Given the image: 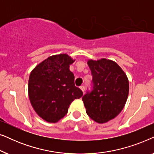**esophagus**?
Instances as JSON below:
<instances>
[{"instance_id":"obj_1","label":"esophagus","mask_w":154,"mask_h":154,"mask_svg":"<svg viewBox=\"0 0 154 154\" xmlns=\"http://www.w3.org/2000/svg\"><path fill=\"white\" fill-rule=\"evenodd\" d=\"M80 88H81V90L84 92V91H85V86H84V85H81V87H80Z\"/></svg>"}]
</instances>
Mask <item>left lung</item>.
I'll list each match as a JSON object with an SVG mask.
<instances>
[{
  "instance_id": "8db88e82",
  "label": "left lung",
  "mask_w": 154,
  "mask_h": 154,
  "mask_svg": "<svg viewBox=\"0 0 154 154\" xmlns=\"http://www.w3.org/2000/svg\"><path fill=\"white\" fill-rule=\"evenodd\" d=\"M92 81L82 100L86 113L97 123L114 119L125 106L129 93V82L125 73L113 61L102 59L89 60Z\"/></svg>"
}]
</instances>
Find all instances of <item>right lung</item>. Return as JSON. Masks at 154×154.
Masks as SVG:
<instances>
[{
  "label": "right lung",
  "mask_w": 154,
  "mask_h": 154,
  "mask_svg": "<svg viewBox=\"0 0 154 154\" xmlns=\"http://www.w3.org/2000/svg\"><path fill=\"white\" fill-rule=\"evenodd\" d=\"M74 62L66 54L50 57L31 71L29 97L37 114L45 121L56 123L68 112L69 105L83 93L74 84L69 65Z\"/></svg>",
  "instance_id": "right-lung-1"
}]
</instances>
